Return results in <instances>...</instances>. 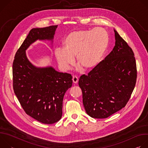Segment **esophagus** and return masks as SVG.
Masks as SVG:
<instances>
[{
  "mask_svg": "<svg viewBox=\"0 0 148 148\" xmlns=\"http://www.w3.org/2000/svg\"><path fill=\"white\" fill-rule=\"evenodd\" d=\"M73 81L74 83H77L78 81V78L76 75H73Z\"/></svg>",
  "mask_w": 148,
  "mask_h": 148,
  "instance_id": "esophagus-1",
  "label": "esophagus"
}]
</instances>
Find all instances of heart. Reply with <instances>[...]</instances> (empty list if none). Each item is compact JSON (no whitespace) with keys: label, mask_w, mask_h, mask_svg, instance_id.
I'll use <instances>...</instances> for the list:
<instances>
[{"label":"heart","mask_w":148,"mask_h":148,"mask_svg":"<svg viewBox=\"0 0 148 148\" xmlns=\"http://www.w3.org/2000/svg\"><path fill=\"white\" fill-rule=\"evenodd\" d=\"M109 43L107 32L102 28L78 30L70 33L63 40L62 49L54 54L61 67L68 70L76 61L84 70H89L102 60Z\"/></svg>","instance_id":"b5f03b06"}]
</instances>
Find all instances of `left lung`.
<instances>
[{"mask_svg":"<svg viewBox=\"0 0 148 148\" xmlns=\"http://www.w3.org/2000/svg\"><path fill=\"white\" fill-rule=\"evenodd\" d=\"M114 32L112 51L78 81L84 108L94 118H108L125 107L136 84L134 51L115 30Z\"/></svg>","mask_w":148,"mask_h":148,"instance_id":"obj_1","label":"left lung"}]
</instances>
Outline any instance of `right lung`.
<instances>
[{
    "label": "right lung",
    "mask_w": 148,
    "mask_h": 148,
    "mask_svg": "<svg viewBox=\"0 0 148 148\" xmlns=\"http://www.w3.org/2000/svg\"><path fill=\"white\" fill-rule=\"evenodd\" d=\"M57 25L32 29L17 50L13 62V87L21 106L34 119L45 124L58 122L62 116V101L71 87L70 74L60 73L52 67L34 66L26 50L37 40H53Z\"/></svg>",
    "instance_id": "right-lung-1"
}]
</instances>
